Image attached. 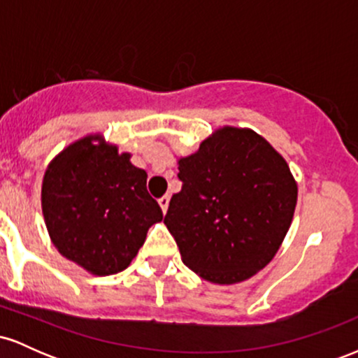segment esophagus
<instances>
[{
  "label": "esophagus",
  "instance_id": "esophagus-1",
  "mask_svg": "<svg viewBox=\"0 0 358 358\" xmlns=\"http://www.w3.org/2000/svg\"><path fill=\"white\" fill-rule=\"evenodd\" d=\"M158 203H159V207H162L163 213H166V210H168V205H170V195H163L162 199L158 200Z\"/></svg>",
  "mask_w": 358,
  "mask_h": 358
}]
</instances>
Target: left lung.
<instances>
[{
  "label": "left lung",
  "mask_w": 358,
  "mask_h": 358,
  "mask_svg": "<svg viewBox=\"0 0 358 358\" xmlns=\"http://www.w3.org/2000/svg\"><path fill=\"white\" fill-rule=\"evenodd\" d=\"M183 187L165 225L187 268L236 285L269 264L293 222L298 183L286 159L249 127L224 126L178 158Z\"/></svg>",
  "instance_id": "8db88e82"
}]
</instances>
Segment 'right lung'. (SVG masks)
I'll return each mask as SVG.
<instances>
[{
    "instance_id": "right-lung-1",
    "label": "right lung",
    "mask_w": 358,
    "mask_h": 358,
    "mask_svg": "<svg viewBox=\"0 0 358 358\" xmlns=\"http://www.w3.org/2000/svg\"><path fill=\"white\" fill-rule=\"evenodd\" d=\"M146 171L99 133L87 134L48 163L42 212L57 250L94 276L126 269L163 212L146 190Z\"/></svg>"
}]
</instances>
